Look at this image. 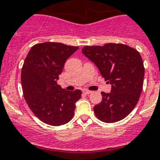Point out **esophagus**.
<instances>
[{
  "mask_svg": "<svg viewBox=\"0 0 160 160\" xmlns=\"http://www.w3.org/2000/svg\"><path fill=\"white\" fill-rule=\"evenodd\" d=\"M83 93H85V94H89V93H91L92 92L89 91V90H84V91H83Z\"/></svg>",
  "mask_w": 160,
  "mask_h": 160,
  "instance_id": "obj_1",
  "label": "esophagus"
}]
</instances>
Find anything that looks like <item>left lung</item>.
Instances as JSON below:
<instances>
[{
	"label": "left lung",
	"mask_w": 160,
	"mask_h": 160,
	"mask_svg": "<svg viewBox=\"0 0 160 160\" xmlns=\"http://www.w3.org/2000/svg\"><path fill=\"white\" fill-rule=\"evenodd\" d=\"M82 53L112 84L111 93L102 92V101L93 107L96 117L107 123L125 118L136 106L143 89L145 67L141 54L122 43L85 46Z\"/></svg>",
	"instance_id": "obj_1"
}]
</instances>
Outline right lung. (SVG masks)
I'll return each instance as SVG.
<instances>
[{
  "label": "right lung",
  "mask_w": 160,
  "mask_h": 160,
  "mask_svg": "<svg viewBox=\"0 0 160 160\" xmlns=\"http://www.w3.org/2000/svg\"><path fill=\"white\" fill-rule=\"evenodd\" d=\"M78 48L61 42L38 43L24 60L21 71L24 97L33 114L46 124L61 126L73 118L75 102L81 98V91H67L57 80L67 59Z\"/></svg>",
  "instance_id": "add662e5"
}]
</instances>
